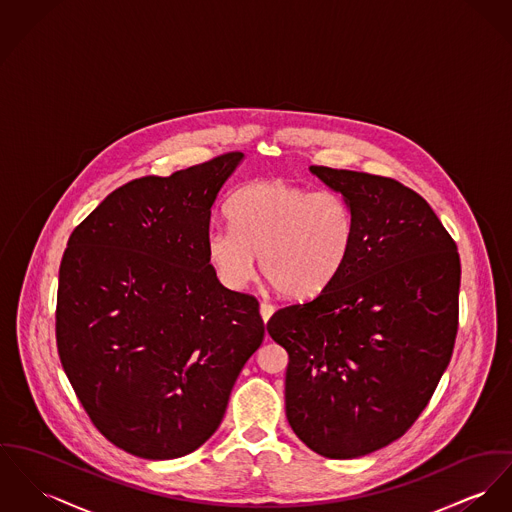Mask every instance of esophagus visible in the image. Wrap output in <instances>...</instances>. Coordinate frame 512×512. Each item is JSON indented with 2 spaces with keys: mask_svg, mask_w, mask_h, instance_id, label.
<instances>
[{
  "mask_svg": "<svg viewBox=\"0 0 512 512\" xmlns=\"http://www.w3.org/2000/svg\"><path fill=\"white\" fill-rule=\"evenodd\" d=\"M259 312H261L263 321L267 323V321L271 319V315L275 314V306H271L269 302H261V306H259Z\"/></svg>",
  "mask_w": 512,
  "mask_h": 512,
  "instance_id": "esophagus-1",
  "label": "esophagus"
}]
</instances>
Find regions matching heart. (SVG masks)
<instances>
[{"label": "heart", "instance_id": "obj_1", "mask_svg": "<svg viewBox=\"0 0 512 512\" xmlns=\"http://www.w3.org/2000/svg\"><path fill=\"white\" fill-rule=\"evenodd\" d=\"M232 228H212L206 257L230 290L261 271L290 300H312L345 269L354 245L353 208L335 191H312L286 181L243 187L228 206Z\"/></svg>", "mask_w": 512, "mask_h": 512}]
</instances>
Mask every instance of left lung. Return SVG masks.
<instances>
[{
  "instance_id": "8db88e82",
  "label": "left lung",
  "mask_w": 512,
  "mask_h": 512,
  "mask_svg": "<svg viewBox=\"0 0 512 512\" xmlns=\"http://www.w3.org/2000/svg\"><path fill=\"white\" fill-rule=\"evenodd\" d=\"M353 208L351 257L317 298L278 310L286 419L317 454L366 456L427 407L458 331L460 255L433 208L394 179L312 165Z\"/></svg>"
}]
</instances>
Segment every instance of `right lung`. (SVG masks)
<instances>
[{
  "instance_id": "right-lung-1",
  "label": "right lung",
  "mask_w": 512,
  "mask_h": 512,
  "mask_svg": "<svg viewBox=\"0 0 512 512\" xmlns=\"http://www.w3.org/2000/svg\"><path fill=\"white\" fill-rule=\"evenodd\" d=\"M232 152L105 198L68 239L56 343L93 425L146 460L195 452L265 337L259 302L220 284L206 257Z\"/></svg>"
}]
</instances>
